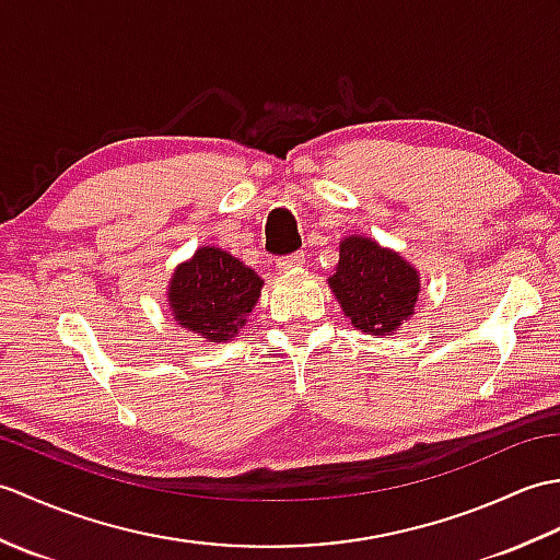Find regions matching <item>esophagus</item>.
Listing matches in <instances>:
<instances>
[{
	"mask_svg": "<svg viewBox=\"0 0 560 560\" xmlns=\"http://www.w3.org/2000/svg\"><path fill=\"white\" fill-rule=\"evenodd\" d=\"M303 265H305V255L303 253H293L289 257H281L277 261V269L281 273H291V271H299Z\"/></svg>",
	"mask_w": 560,
	"mask_h": 560,
	"instance_id": "obj_1",
	"label": "esophagus"
}]
</instances>
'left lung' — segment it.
Instances as JSON below:
<instances>
[{
	"mask_svg": "<svg viewBox=\"0 0 560 560\" xmlns=\"http://www.w3.org/2000/svg\"><path fill=\"white\" fill-rule=\"evenodd\" d=\"M327 283L351 325L373 337L395 335L416 313L421 293L419 269L368 235L343 237Z\"/></svg>",
	"mask_w": 560,
	"mask_h": 560,
	"instance_id": "1",
	"label": "left lung"
}]
</instances>
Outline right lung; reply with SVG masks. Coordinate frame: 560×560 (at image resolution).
I'll use <instances>...</instances> for the list:
<instances>
[{
	"mask_svg": "<svg viewBox=\"0 0 560 560\" xmlns=\"http://www.w3.org/2000/svg\"><path fill=\"white\" fill-rule=\"evenodd\" d=\"M265 279L221 247L201 245L175 267L168 281L173 319L199 339L225 343L241 335L257 305Z\"/></svg>",
	"mask_w": 560,
	"mask_h": 560,
	"instance_id": "1",
	"label": "right lung"
}]
</instances>
